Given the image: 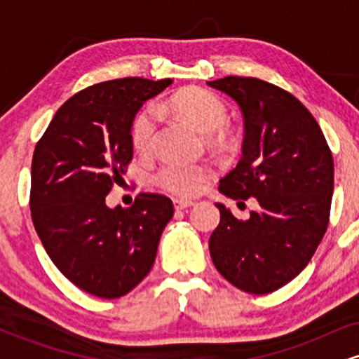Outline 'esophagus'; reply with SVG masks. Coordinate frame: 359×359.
Returning <instances> with one entry per match:
<instances>
[{
  "instance_id": "1",
  "label": "esophagus",
  "mask_w": 359,
  "mask_h": 359,
  "mask_svg": "<svg viewBox=\"0 0 359 359\" xmlns=\"http://www.w3.org/2000/svg\"><path fill=\"white\" fill-rule=\"evenodd\" d=\"M194 205L192 201H185V199H174V208L177 211H180V209H185V208H191Z\"/></svg>"
}]
</instances>
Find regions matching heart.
<instances>
[{"instance_id": "1", "label": "heart", "mask_w": 359, "mask_h": 359, "mask_svg": "<svg viewBox=\"0 0 359 359\" xmlns=\"http://www.w3.org/2000/svg\"><path fill=\"white\" fill-rule=\"evenodd\" d=\"M158 109L172 111L204 135H212L222 130L229 118L228 108L217 94L201 88L184 89L174 94L168 101L162 102L158 108L155 104H147L135 114L131 121L130 138L131 145L138 154L148 155L154 150L156 131H158ZM211 175L212 170L208 165L168 162L160 167L155 180L163 191L174 196L192 197L203 192Z\"/></svg>"}]
</instances>
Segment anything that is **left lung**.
Here are the masks:
<instances>
[{"label": "left lung", "mask_w": 359, "mask_h": 359, "mask_svg": "<svg viewBox=\"0 0 359 359\" xmlns=\"http://www.w3.org/2000/svg\"><path fill=\"white\" fill-rule=\"evenodd\" d=\"M208 86L236 101L245 121L241 160L219 191L259 204L240 221L216 203L221 221L209 238L212 263L240 290L270 294L306 269L327 229L332 154L314 116L287 90L238 76Z\"/></svg>", "instance_id": "1"}]
</instances>
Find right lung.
Here are the masks:
<instances>
[{
    "label": "right lung",
    "instance_id": "1",
    "mask_svg": "<svg viewBox=\"0 0 359 359\" xmlns=\"http://www.w3.org/2000/svg\"><path fill=\"white\" fill-rule=\"evenodd\" d=\"M172 79L106 81L60 106L32 160V219L53 265L101 299L133 290L154 266L174 204L142 192L131 208L106 205L131 162L130 130L143 102Z\"/></svg>",
    "mask_w": 359,
    "mask_h": 359
}]
</instances>
